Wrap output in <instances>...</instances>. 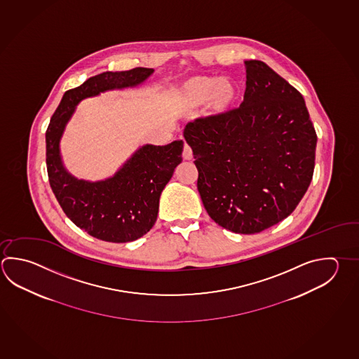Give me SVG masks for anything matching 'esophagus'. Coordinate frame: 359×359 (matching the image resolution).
I'll return each mask as SVG.
<instances>
[{
	"label": "esophagus",
	"mask_w": 359,
	"mask_h": 359,
	"mask_svg": "<svg viewBox=\"0 0 359 359\" xmlns=\"http://www.w3.org/2000/svg\"><path fill=\"white\" fill-rule=\"evenodd\" d=\"M183 157L184 160H188V161L193 158V151H191L189 146L187 144V142L184 143Z\"/></svg>",
	"instance_id": "esophagus-1"
}]
</instances>
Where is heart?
Wrapping results in <instances>:
<instances>
[{
  "mask_svg": "<svg viewBox=\"0 0 359 359\" xmlns=\"http://www.w3.org/2000/svg\"><path fill=\"white\" fill-rule=\"evenodd\" d=\"M240 88L236 81L215 75L193 76L177 91V102L185 111H196L207 104L210 115L224 118L236 108Z\"/></svg>",
  "mask_w": 359,
  "mask_h": 359,
  "instance_id": "heart-1",
  "label": "heart"
}]
</instances>
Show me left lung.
I'll list each match as a JSON object with an SVG mask.
<instances>
[{"label": "left lung", "mask_w": 359, "mask_h": 359, "mask_svg": "<svg viewBox=\"0 0 359 359\" xmlns=\"http://www.w3.org/2000/svg\"><path fill=\"white\" fill-rule=\"evenodd\" d=\"M246 91L224 118L187 124L198 191L226 230L251 235L279 224L310 187L318 137L302 95L262 61H245Z\"/></svg>", "instance_id": "1"}]
</instances>
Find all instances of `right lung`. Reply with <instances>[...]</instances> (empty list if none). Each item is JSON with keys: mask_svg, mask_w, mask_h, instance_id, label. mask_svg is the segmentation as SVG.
I'll list each match as a JSON object with an SVG mask.
<instances>
[{"mask_svg": "<svg viewBox=\"0 0 359 359\" xmlns=\"http://www.w3.org/2000/svg\"><path fill=\"white\" fill-rule=\"evenodd\" d=\"M154 68L102 72L63 95L46 133L50 188L66 216L88 235L108 243H130L155 224L160 196L176 166L183 161L182 140L166 146L143 144L114 174L102 180L72 175L62 160L61 140L76 107L107 91L140 86Z\"/></svg>", "mask_w": 359, "mask_h": 359, "instance_id": "1", "label": "right lung"}]
</instances>
